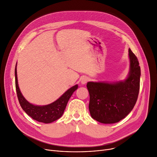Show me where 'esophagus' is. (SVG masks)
<instances>
[{"instance_id": "34e87169", "label": "esophagus", "mask_w": 157, "mask_h": 157, "mask_svg": "<svg viewBox=\"0 0 157 157\" xmlns=\"http://www.w3.org/2000/svg\"><path fill=\"white\" fill-rule=\"evenodd\" d=\"M88 78H87V77H83V78H81V85H85L87 82H88Z\"/></svg>"}]
</instances>
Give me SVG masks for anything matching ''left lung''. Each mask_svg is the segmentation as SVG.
<instances>
[{"mask_svg": "<svg viewBox=\"0 0 157 157\" xmlns=\"http://www.w3.org/2000/svg\"><path fill=\"white\" fill-rule=\"evenodd\" d=\"M129 72L126 78L117 81H89V111L92 118L105 123L125 118L136 103L140 87L141 68L136 56L128 49Z\"/></svg>", "mask_w": 157, "mask_h": 157, "instance_id": "1", "label": "left lung"}]
</instances>
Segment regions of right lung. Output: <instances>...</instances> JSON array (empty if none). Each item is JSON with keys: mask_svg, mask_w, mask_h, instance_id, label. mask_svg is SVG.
Returning a JSON list of instances; mask_svg holds the SVG:
<instances>
[{"mask_svg": "<svg viewBox=\"0 0 157 157\" xmlns=\"http://www.w3.org/2000/svg\"><path fill=\"white\" fill-rule=\"evenodd\" d=\"M17 65V63H16ZM15 67V85L16 93L20 104L23 110L29 117L39 122L50 123L59 119L63 114L66 105L72 94L78 88L76 85L68 89L63 95L53 102L44 105H38L30 103L22 95L19 86L17 77V68Z\"/></svg>", "mask_w": 157, "mask_h": 157, "instance_id": "add662e5", "label": "right lung"}]
</instances>
